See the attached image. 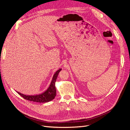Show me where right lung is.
<instances>
[{"label":"right lung","mask_w":130,"mask_h":130,"mask_svg":"<svg viewBox=\"0 0 130 130\" xmlns=\"http://www.w3.org/2000/svg\"><path fill=\"white\" fill-rule=\"evenodd\" d=\"M62 69H60L56 71L54 74L52 80L50 85V86L47 90L45 91L44 93L40 94H37L35 95H27L23 94H21V93H18L20 95L23 97L25 100H28L29 101H34L36 102H47L51 100H53L55 96H56V88H55V82L58 77L59 72Z\"/></svg>","instance_id":"add662e5"}]
</instances>
